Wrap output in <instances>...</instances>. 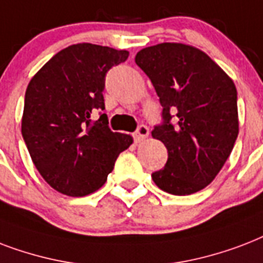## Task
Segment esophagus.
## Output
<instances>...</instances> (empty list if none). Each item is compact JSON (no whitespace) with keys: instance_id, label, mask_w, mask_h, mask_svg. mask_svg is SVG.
<instances>
[{"instance_id":"1","label":"esophagus","mask_w":263,"mask_h":263,"mask_svg":"<svg viewBox=\"0 0 263 263\" xmlns=\"http://www.w3.org/2000/svg\"><path fill=\"white\" fill-rule=\"evenodd\" d=\"M148 134H149V129H148L145 125H140L138 126V129L136 130V133H134V141L136 142L144 141V140L148 137Z\"/></svg>"}]
</instances>
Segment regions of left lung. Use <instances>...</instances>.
Instances as JSON below:
<instances>
[{
    "mask_svg": "<svg viewBox=\"0 0 263 263\" xmlns=\"http://www.w3.org/2000/svg\"><path fill=\"white\" fill-rule=\"evenodd\" d=\"M136 64L163 107L152 137L163 142L168 158L152 180L177 196L199 192L222 168L239 134L235 83L204 52L184 44L148 46Z\"/></svg>",
    "mask_w": 263,
    "mask_h": 263,
    "instance_id": "obj_1",
    "label": "left lung"
}]
</instances>
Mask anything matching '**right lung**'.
Here are the masks:
<instances>
[{"instance_id": "1", "label": "right lung", "mask_w": 263, "mask_h": 263, "mask_svg": "<svg viewBox=\"0 0 263 263\" xmlns=\"http://www.w3.org/2000/svg\"><path fill=\"white\" fill-rule=\"evenodd\" d=\"M127 50L77 44L54 54L30 81L22 134L36 170L58 192L86 196L107 181L133 138L114 133L103 114L105 75ZM95 112L100 114L91 121Z\"/></svg>"}]
</instances>
